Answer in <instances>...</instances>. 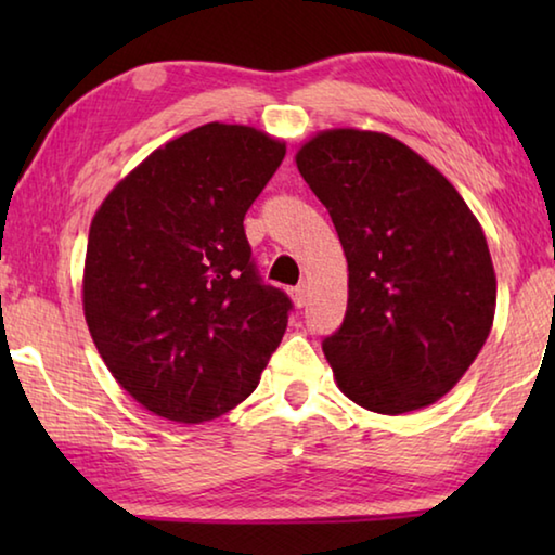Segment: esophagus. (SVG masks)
Segmentation results:
<instances>
[{
	"mask_svg": "<svg viewBox=\"0 0 555 555\" xmlns=\"http://www.w3.org/2000/svg\"><path fill=\"white\" fill-rule=\"evenodd\" d=\"M291 298H294V304L298 308H304L308 304V286L306 284H298V286L291 288Z\"/></svg>",
	"mask_w": 555,
	"mask_h": 555,
	"instance_id": "esophagus-1",
	"label": "esophagus"
}]
</instances>
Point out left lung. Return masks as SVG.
Masks as SVG:
<instances>
[{
	"label": "left lung",
	"mask_w": 555,
	"mask_h": 555,
	"mask_svg": "<svg viewBox=\"0 0 555 555\" xmlns=\"http://www.w3.org/2000/svg\"><path fill=\"white\" fill-rule=\"evenodd\" d=\"M296 164L331 212L350 271L345 321L323 340L337 387L391 416L438 401L494 321L480 222L443 173L377 131H323Z\"/></svg>",
	"instance_id": "1"
}]
</instances>
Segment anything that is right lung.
I'll return each mask as SVG.
<instances>
[{"label":"right lung","instance_id":"right-lung-1","mask_svg":"<svg viewBox=\"0 0 555 555\" xmlns=\"http://www.w3.org/2000/svg\"><path fill=\"white\" fill-rule=\"evenodd\" d=\"M286 156L264 131L203 125L139 164L90 224L82 306L121 389L201 424L257 389L294 304L264 284L244 215Z\"/></svg>","mask_w":555,"mask_h":555}]
</instances>
